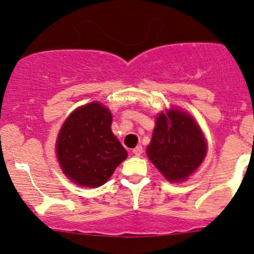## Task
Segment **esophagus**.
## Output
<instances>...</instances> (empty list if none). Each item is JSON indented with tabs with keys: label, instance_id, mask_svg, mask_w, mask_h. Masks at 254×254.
<instances>
[{
	"label": "esophagus",
	"instance_id": "obj_1",
	"mask_svg": "<svg viewBox=\"0 0 254 254\" xmlns=\"http://www.w3.org/2000/svg\"><path fill=\"white\" fill-rule=\"evenodd\" d=\"M132 153L135 154L136 156L142 155V153H143V148H142L141 145H137L136 148H133V149H132Z\"/></svg>",
	"mask_w": 254,
	"mask_h": 254
}]
</instances>
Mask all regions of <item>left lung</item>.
<instances>
[{"label": "left lung", "mask_w": 254, "mask_h": 254, "mask_svg": "<svg viewBox=\"0 0 254 254\" xmlns=\"http://www.w3.org/2000/svg\"><path fill=\"white\" fill-rule=\"evenodd\" d=\"M148 157L170 182H182L199 167L206 143L196 122L180 110L160 113Z\"/></svg>", "instance_id": "left-lung-1"}]
</instances>
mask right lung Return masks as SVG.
Segmentation results:
<instances>
[{"instance_id": "right-lung-1", "label": "right lung", "mask_w": 254, "mask_h": 254, "mask_svg": "<svg viewBox=\"0 0 254 254\" xmlns=\"http://www.w3.org/2000/svg\"><path fill=\"white\" fill-rule=\"evenodd\" d=\"M112 115L90 103L69 116L57 138V157L66 177L88 188L104 185L127 153L111 131Z\"/></svg>"}]
</instances>
